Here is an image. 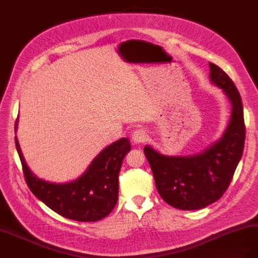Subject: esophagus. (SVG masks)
I'll list each match as a JSON object with an SVG mask.
<instances>
[{
  "mask_svg": "<svg viewBox=\"0 0 258 258\" xmlns=\"http://www.w3.org/2000/svg\"><path fill=\"white\" fill-rule=\"evenodd\" d=\"M147 137L148 136L145 130H136L132 135L133 141H134L135 144H142V142H145L147 140Z\"/></svg>",
  "mask_w": 258,
  "mask_h": 258,
  "instance_id": "esophagus-1",
  "label": "esophagus"
}]
</instances>
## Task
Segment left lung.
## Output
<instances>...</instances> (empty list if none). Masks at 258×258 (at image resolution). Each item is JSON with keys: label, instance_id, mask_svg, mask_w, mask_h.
I'll return each mask as SVG.
<instances>
[{"label": "left lung", "instance_id": "8db88e82", "mask_svg": "<svg viewBox=\"0 0 258 258\" xmlns=\"http://www.w3.org/2000/svg\"><path fill=\"white\" fill-rule=\"evenodd\" d=\"M211 67V81L223 89L232 103V114L222 138L200 154L161 155L150 146L144 149L160 197L183 211L201 209L220 199L230 186L242 156L245 125L241 97L221 68Z\"/></svg>", "mask_w": 258, "mask_h": 258}]
</instances>
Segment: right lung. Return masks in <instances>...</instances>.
I'll list each match as a JSON object with an SVG mask.
<instances>
[{
  "label": "right lung",
  "mask_w": 258,
  "mask_h": 258,
  "mask_svg": "<svg viewBox=\"0 0 258 258\" xmlns=\"http://www.w3.org/2000/svg\"><path fill=\"white\" fill-rule=\"evenodd\" d=\"M17 123L18 119L16 128ZM16 148L28 188L58 215L75 221L94 222L109 215L117 204L122 160L131 151L127 138H121L105 148L83 175L64 184L45 182L37 177L25 163L17 136Z\"/></svg>",
  "instance_id": "obj_1"
}]
</instances>
